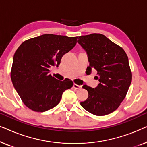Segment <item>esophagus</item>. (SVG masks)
Returning a JSON list of instances; mask_svg holds the SVG:
<instances>
[{"label": "esophagus", "mask_w": 147, "mask_h": 147, "mask_svg": "<svg viewBox=\"0 0 147 147\" xmlns=\"http://www.w3.org/2000/svg\"><path fill=\"white\" fill-rule=\"evenodd\" d=\"M73 87H74V89H75V90H80V89H81L82 86L77 85V84H74V86H73Z\"/></svg>", "instance_id": "obj_1"}]
</instances>
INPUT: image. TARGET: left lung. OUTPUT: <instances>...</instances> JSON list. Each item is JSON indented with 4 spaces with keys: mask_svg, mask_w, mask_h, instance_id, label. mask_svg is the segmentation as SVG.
<instances>
[{
    "mask_svg": "<svg viewBox=\"0 0 147 147\" xmlns=\"http://www.w3.org/2000/svg\"><path fill=\"white\" fill-rule=\"evenodd\" d=\"M78 43L85 50L89 73L97 71L99 84L92 88L84 86L88 98L80 103L88 112L96 116L112 113L125 98L132 81L128 56L120 46L99 33L80 36Z\"/></svg>",
    "mask_w": 147,
    "mask_h": 147,
    "instance_id": "8db88e82",
    "label": "left lung"
}]
</instances>
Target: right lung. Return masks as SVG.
I'll return each instance as SVG.
<instances>
[{
    "label": "right lung",
    "mask_w": 147,
    "mask_h": 147,
    "mask_svg": "<svg viewBox=\"0 0 147 147\" xmlns=\"http://www.w3.org/2000/svg\"><path fill=\"white\" fill-rule=\"evenodd\" d=\"M78 37L45 34L24 41L13 57L11 77L14 88L26 106L45 112L57 106L63 92L74 85L71 80L60 81L49 74L58 67L64 54L73 49Z\"/></svg>",
    "instance_id": "right-lung-1"
}]
</instances>
